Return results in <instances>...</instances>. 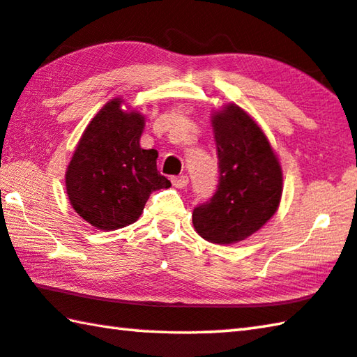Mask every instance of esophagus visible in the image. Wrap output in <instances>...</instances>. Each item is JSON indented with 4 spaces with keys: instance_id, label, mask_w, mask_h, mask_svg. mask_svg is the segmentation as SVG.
Instances as JSON below:
<instances>
[{
    "instance_id": "esophagus-1",
    "label": "esophagus",
    "mask_w": 357,
    "mask_h": 357,
    "mask_svg": "<svg viewBox=\"0 0 357 357\" xmlns=\"http://www.w3.org/2000/svg\"><path fill=\"white\" fill-rule=\"evenodd\" d=\"M172 183L174 187H178V189H183V187L189 184V178H187L185 174H181V176H173Z\"/></svg>"
}]
</instances>
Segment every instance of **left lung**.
Here are the masks:
<instances>
[{"label": "left lung", "instance_id": "obj_1", "mask_svg": "<svg viewBox=\"0 0 357 357\" xmlns=\"http://www.w3.org/2000/svg\"><path fill=\"white\" fill-rule=\"evenodd\" d=\"M219 185L193 209L203 239L234 244L258 231L279 208L282 168L268 138L243 108L229 104L213 116Z\"/></svg>", "mask_w": 357, "mask_h": 357}]
</instances>
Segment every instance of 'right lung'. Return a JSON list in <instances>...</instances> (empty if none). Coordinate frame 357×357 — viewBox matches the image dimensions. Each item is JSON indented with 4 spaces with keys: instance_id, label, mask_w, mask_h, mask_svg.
I'll use <instances>...</instances> for the list:
<instances>
[{
    "instance_id": "add662e5",
    "label": "right lung",
    "mask_w": 357,
    "mask_h": 357,
    "mask_svg": "<svg viewBox=\"0 0 357 357\" xmlns=\"http://www.w3.org/2000/svg\"><path fill=\"white\" fill-rule=\"evenodd\" d=\"M121 104L113 99L100 108L66 172L72 208L105 231L138 220L151 193L172 185L157 172V151L140 146L144 116L124 112Z\"/></svg>"
}]
</instances>
